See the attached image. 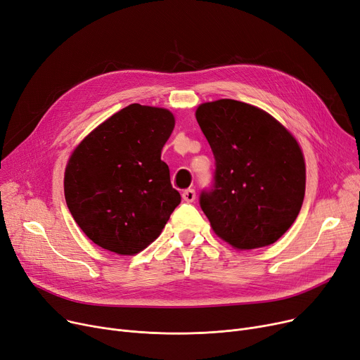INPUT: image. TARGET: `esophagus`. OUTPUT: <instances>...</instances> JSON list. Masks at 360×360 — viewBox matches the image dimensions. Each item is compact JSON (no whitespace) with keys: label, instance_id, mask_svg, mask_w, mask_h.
I'll return each mask as SVG.
<instances>
[{"label":"esophagus","instance_id":"1","mask_svg":"<svg viewBox=\"0 0 360 360\" xmlns=\"http://www.w3.org/2000/svg\"><path fill=\"white\" fill-rule=\"evenodd\" d=\"M182 198L186 202H193L195 200V190H193V188H188V190H185L182 193Z\"/></svg>","mask_w":360,"mask_h":360}]
</instances>
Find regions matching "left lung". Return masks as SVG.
Here are the masks:
<instances>
[{
	"mask_svg": "<svg viewBox=\"0 0 360 360\" xmlns=\"http://www.w3.org/2000/svg\"><path fill=\"white\" fill-rule=\"evenodd\" d=\"M195 118L216 159L214 190L200 197L213 232L239 251L274 243L305 197L297 140L269 112L233 99L201 103Z\"/></svg>",
	"mask_w": 360,
	"mask_h": 360,
	"instance_id": "obj_1",
	"label": "left lung"
}]
</instances>
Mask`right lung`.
<instances>
[{
	"instance_id": "obj_1",
	"label": "right lung",
	"mask_w": 360,
	"mask_h": 360,
	"mask_svg": "<svg viewBox=\"0 0 360 360\" xmlns=\"http://www.w3.org/2000/svg\"><path fill=\"white\" fill-rule=\"evenodd\" d=\"M174 113L132 103L94 128L72 150L64 174L68 210L86 236L118 255H136L158 239L179 193L162 148Z\"/></svg>"
}]
</instances>
